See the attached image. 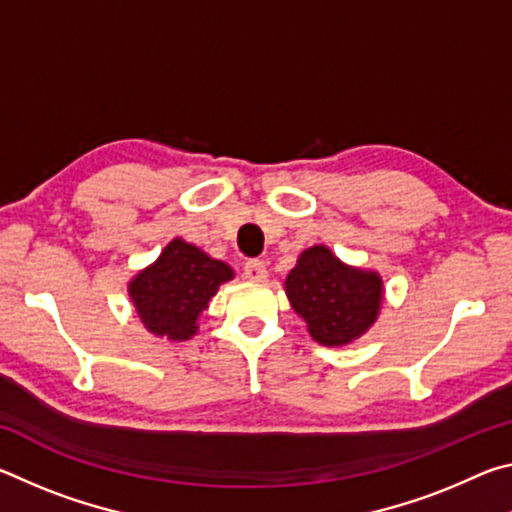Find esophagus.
Masks as SVG:
<instances>
[{"label": "esophagus", "instance_id": "obj_1", "mask_svg": "<svg viewBox=\"0 0 512 512\" xmlns=\"http://www.w3.org/2000/svg\"><path fill=\"white\" fill-rule=\"evenodd\" d=\"M244 275L250 282H264L268 277L266 264L262 262V259H248V262L244 264Z\"/></svg>", "mask_w": 512, "mask_h": 512}]
</instances>
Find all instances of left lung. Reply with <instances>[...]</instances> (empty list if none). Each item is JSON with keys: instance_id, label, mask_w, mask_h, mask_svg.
<instances>
[{"instance_id": "1", "label": "left lung", "mask_w": 512, "mask_h": 512, "mask_svg": "<svg viewBox=\"0 0 512 512\" xmlns=\"http://www.w3.org/2000/svg\"><path fill=\"white\" fill-rule=\"evenodd\" d=\"M287 296L318 343L343 345L375 323L381 280L377 273L345 266L325 246H314L289 273Z\"/></svg>"}]
</instances>
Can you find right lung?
Listing matches in <instances>:
<instances>
[{
  "instance_id": "1",
  "label": "right lung",
  "mask_w": 512,
  "mask_h": 512,
  "mask_svg": "<svg viewBox=\"0 0 512 512\" xmlns=\"http://www.w3.org/2000/svg\"><path fill=\"white\" fill-rule=\"evenodd\" d=\"M232 280V268L207 257L201 248L173 239L158 262L137 273L131 298L146 329L171 341L196 334V318L219 284Z\"/></svg>"
}]
</instances>
